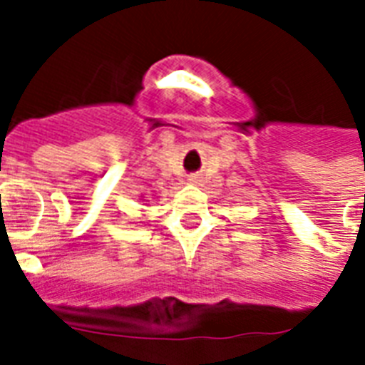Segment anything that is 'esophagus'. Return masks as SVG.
I'll return each mask as SVG.
<instances>
[{
  "label": "esophagus",
  "instance_id": "obj_1",
  "mask_svg": "<svg viewBox=\"0 0 365 365\" xmlns=\"http://www.w3.org/2000/svg\"><path fill=\"white\" fill-rule=\"evenodd\" d=\"M189 183H197V178H189Z\"/></svg>",
  "mask_w": 365,
  "mask_h": 365
}]
</instances>
